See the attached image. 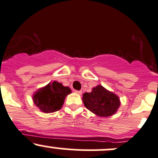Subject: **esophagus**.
Wrapping results in <instances>:
<instances>
[{"label":"esophagus","mask_w":158,"mask_h":158,"mask_svg":"<svg viewBox=\"0 0 158 158\" xmlns=\"http://www.w3.org/2000/svg\"><path fill=\"white\" fill-rule=\"evenodd\" d=\"M75 92H76V94H79V95H81V94H82V91L81 90H75Z\"/></svg>","instance_id":"34e87169"}]
</instances>
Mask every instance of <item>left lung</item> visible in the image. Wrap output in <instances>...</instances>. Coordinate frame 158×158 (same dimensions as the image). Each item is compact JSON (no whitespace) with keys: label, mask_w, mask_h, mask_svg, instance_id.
<instances>
[{"label":"left lung","mask_w":158,"mask_h":158,"mask_svg":"<svg viewBox=\"0 0 158 158\" xmlns=\"http://www.w3.org/2000/svg\"><path fill=\"white\" fill-rule=\"evenodd\" d=\"M82 101L87 109L102 117H109L116 112L120 106L118 97L102 85L83 94Z\"/></svg>","instance_id":"1"}]
</instances>
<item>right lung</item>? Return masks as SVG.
Wrapping results in <instances>:
<instances>
[{
	"label": "right lung",
	"instance_id": "obj_1",
	"mask_svg": "<svg viewBox=\"0 0 158 158\" xmlns=\"http://www.w3.org/2000/svg\"><path fill=\"white\" fill-rule=\"evenodd\" d=\"M69 93L71 89L69 87L63 86L61 83L54 81L39 89L33 95V102L44 112H54L61 109L65 98Z\"/></svg>",
	"mask_w": 158,
	"mask_h": 158
}]
</instances>
